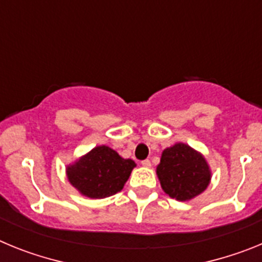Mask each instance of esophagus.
Returning a JSON list of instances; mask_svg holds the SVG:
<instances>
[{"label": "esophagus", "mask_w": 262, "mask_h": 262, "mask_svg": "<svg viewBox=\"0 0 262 262\" xmlns=\"http://www.w3.org/2000/svg\"><path fill=\"white\" fill-rule=\"evenodd\" d=\"M142 165L145 166V168H151L152 164H151V161H149V160H143Z\"/></svg>", "instance_id": "1"}]
</instances>
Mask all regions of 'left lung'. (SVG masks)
Here are the masks:
<instances>
[{"label": "left lung", "instance_id": "1", "mask_svg": "<svg viewBox=\"0 0 262 262\" xmlns=\"http://www.w3.org/2000/svg\"><path fill=\"white\" fill-rule=\"evenodd\" d=\"M156 173L165 194L181 202L202 194L211 181L207 160L185 143L164 149Z\"/></svg>", "mask_w": 262, "mask_h": 262}]
</instances>
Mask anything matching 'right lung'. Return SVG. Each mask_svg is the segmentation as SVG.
<instances>
[{
  "mask_svg": "<svg viewBox=\"0 0 262 262\" xmlns=\"http://www.w3.org/2000/svg\"><path fill=\"white\" fill-rule=\"evenodd\" d=\"M135 166L134 160L123 159L107 145H98L67 165L66 172L81 195L101 200L122 190Z\"/></svg>",
  "mask_w": 262,
  "mask_h": 262,
  "instance_id": "add662e5",
  "label": "right lung"
}]
</instances>
